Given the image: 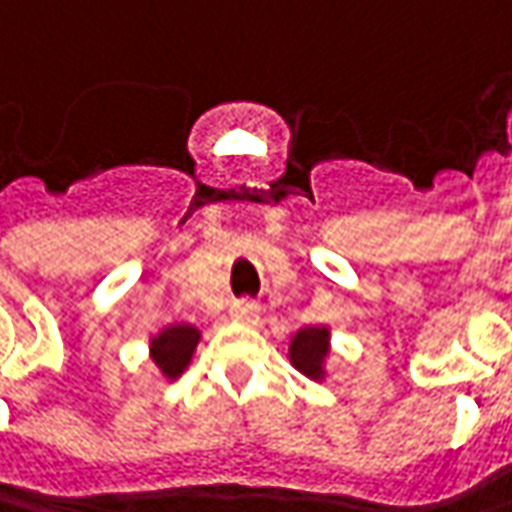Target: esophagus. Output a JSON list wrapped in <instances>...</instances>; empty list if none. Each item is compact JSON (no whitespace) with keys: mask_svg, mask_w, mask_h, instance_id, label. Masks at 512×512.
Returning a JSON list of instances; mask_svg holds the SVG:
<instances>
[{"mask_svg":"<svg viewBox=\"0 0 512 512\" xmlns=\"http://www.w3.org/2000/svg\"><path fill=\"white\" fill-rule=\"evenodd\" d=\"M257 314H260V306L252 303V300H238V303L232 306V317H235V320H243V323L257 320Z\"/></svg>","mask_w":512,"mask_h":512,"instance_id":"esophagus-1","label":"esophagus"}]
</instances>
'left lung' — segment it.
I'll return each instance as SVG.
<instances>
[{
	"label": "left lung",
	"mask_w": 512,
	"mask_h": 512,
	"mask_svg": "<svg viewBox=\"0 0 512 512\" xmlns=\"http://www.w3.org/2000/svg\"><path fill=\"white\" fill-rule=\"evenodd\" d=\"M328 354V331L326 328H303L289 345V357L294 368H300L306 377L317 379L323 374V360Z\"/></svg>",
	"instance_id": "left-lung-1"
}]
</instances>
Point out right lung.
<instances>
[{"label": "right lung", "instance_id": "add662e5", "mask_svg": "<svg viewBox=\"0 0 512 512\" xmlns=\"http://www.w3.org/2000/svg\"><path fill=\"white\" fill-rule=\"evenodd\" d=\"M198 328L192 326H169L158 337H152V360L161 368V374L175 379L192 360V351L198 345Z\"/></svg>", "mask_w": 512, "mask_h": 512}]
</instances>
